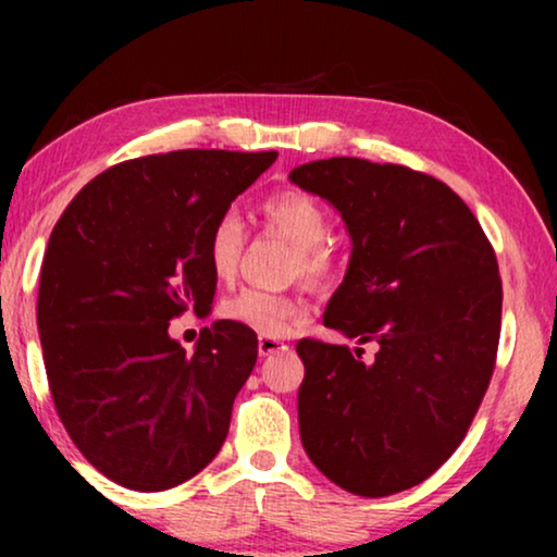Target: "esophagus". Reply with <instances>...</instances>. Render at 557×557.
I'll return each instance as SVG.
<instances>
[{
  "label": "esophagus",
  "instance_id": "34e87169",
  "mask_svg": "<svg viewBox=\"0 0 557 557\" xmlns=\"http://www.w3.org/2000/svg\"><path fill=\"white\" fill-rule=\"evenodd\" d=\"M284 349H288V347L276 337H265V334L258 337V355H261V357H271L276 352H284Z\"/></svg>",
  "mask_w": 557,
  "mask_h": 557
}]
</instances>
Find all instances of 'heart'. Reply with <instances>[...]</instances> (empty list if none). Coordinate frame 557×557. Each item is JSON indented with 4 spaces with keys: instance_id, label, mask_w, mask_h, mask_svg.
<instances>
[{
    "instance_id": "b5f03b06",
    "label": "heart",
    "mask_w": 557,
    "mask_h": 557,
    "mask_svg": "<svg viewBox=\"0 0 557 557\" xmlns=\"http://www.w3.org/2000/svg\"><path fill=\"white\" fill-rule=\"evenodd\" d=\"M263 223L292 243L296 250L294 271L311 281H324L334 271V253L326 246L330 238V215L314 197L301 189H281L261 205ZM243 231L240 218L235 212H223L210 227L208 235V263L218 278H231L240 263ZM225 319L248 326L265 337H284L309 314V304L301 296L273 294L263 288H243L223 301Z\"/></svg>"
}]
</instances>
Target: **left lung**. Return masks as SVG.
Segmentation results:
<instances>
[{
  "label": "left lung",
  "mask_w": 557,
  "mask_h": 557,
  "mask_svg": "<svg viewBox=\"0 0 557 557\" xmlns=\"http://www.w3.org/2000/svg\"><path fill=\"white\" fill-rule=\"evenodd\" d=\"M288 180L345 220L352 253L324 326L362 349L301 339L299 433L322 474L360 497L429 479L474 421L499 345L492 243L451 187L400 164L319 159Z\"/></svg>",
  "instance_id": "1"
}]
</instances>
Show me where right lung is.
I'll list each match as a JSON object with an SVG mask.
<instances>
[{
  "label": "right lung",
  "instance_id": "1",
  "mask_svg": "<svg viewBox=\"0 0 557 557\" xmlns=\"http://www.w3.org/2000/svg\"><path fill=\"white\" fill-rule=\"evenodd\" d=\"M276 157L132 159L90 180L52 227L37 296L50 393L81 454L126 490H172L223 446L256 332L218 319L187 355L166 330L210 309V227Z\"/></svg>",
  "mask_w": 557,
  "mask_h": 557
}]
</instances>
